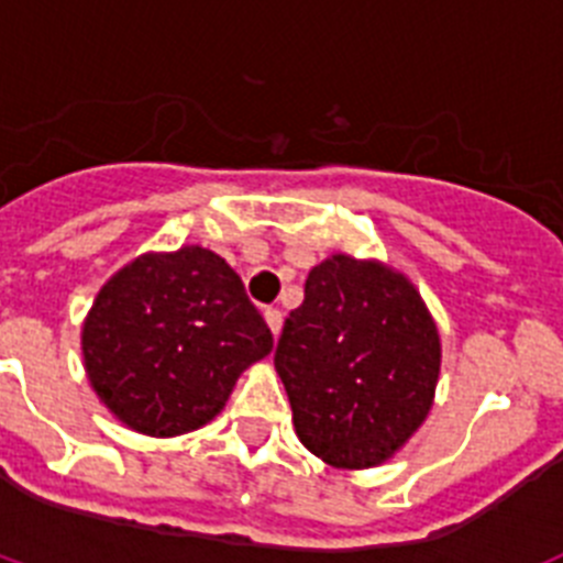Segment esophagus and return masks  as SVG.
<instances>
[{"label": "esophagus", "mask_w": 563, "mask_h": 563, "mask_svg": "<svg viewBox=\"0 0 563 563\" xmlns=\"http://www.w3.org/2000/svg\"><path fill=\"white\" fill-rule=\"evenodd\" d=\"M265 318H267V327L273 330V335H278V332H282V321H285L282 310H276V307H267Z\"/></svg>", "instance_id": "1"}]
</instances>
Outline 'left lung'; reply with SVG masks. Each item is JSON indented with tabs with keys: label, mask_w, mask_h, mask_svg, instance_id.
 Here are the masks:
<instances>
[{
	"label": "left lung",
	"mask_w": 563,
	"mask_h": 563,
	"mask_svg": "<svg viewBox=\"0 0 563 563\" xmlns=\"http://www.w3.org/2000/svg\"><path fill=\"white\" fill-rule=\"evenodd\" d=\"M440 357L434 318L409 278L335 253L307 276L273 363L305 449L357 471L391 460L420 429Z\"/></svg>",
	"instance_id": "8db88e82"
}]
</instances>
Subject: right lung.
Instances as JSON below:
<instances>
[{
    "mask_svg": "<svg viewBox=\"0 0 563 563\" xmlns=\"http://www.w3.org/2000/svg\"><path fill=\"white\" fill-rule=\"evenodd\" d=\"M81 350L98 400L126 429L177 437L225 409L273 335L225 258L186 245L114 273L84 321Z\"/></svg>",
    "mask_w": 563,
    "mask_h": 563,
    "instance_id": "add662e5",
    "label": "right lung"
}]
</instances>
